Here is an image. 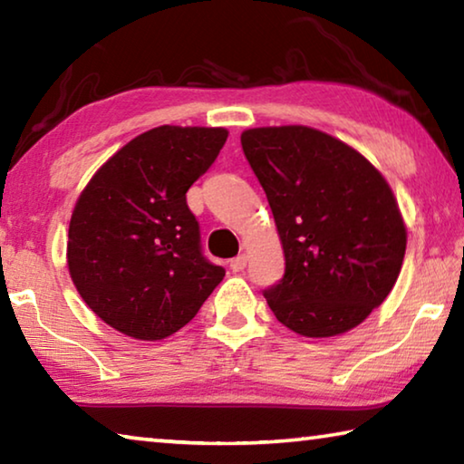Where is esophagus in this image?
Returning a JSON list of instances; mask_svg holds the SVG:
<instances>
[{
	"instance_id": "34e87169",
	"label": "esophagus",
	"mask_w": 464,
	"mask_h": 464,
	"mask_svg": "<svg viewBox=\"0 0 464 464\" xmlns=\"http://www.w3.org/2000/svg\"><path fill=\"white\" fill-rule=\"evenodd\" d=\"M246 266H247V254H241V256H237V257H233V260L229 262V268H231L233 272L246 270Z\"/></svg>"
}]
</instances>
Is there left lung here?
Masks as SVG:
<instances>
[{"mask_svg": "<svg viewBox=\"0 0 464 464\" xmlns=\"http://www.w3.org/2000/svg\"><path fill=\"white\" fill-rule=\"evenodd\" d=\"M241 145L285 251V276L264 293L268 307L298 335L350 332L403 266L407 227L389 182L354 147L303 124L247 129Z\"/></svg>", "mask_w": 464, "mask_h": 464, "instance_id": "8db88e82", "label": "left lung"}]
</instances>
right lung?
Wrapping results in <instances>:
<instances>
[{"label": "right lung", "mask_w": 464, "mask_h": 464, "mask_svg": "<svg viewBox=\"0 0 464 464\" xmlns=\"http://www.w3.org/2000/svg\"><path fill=\"white\" fill-rule=\"evenodd\" d=\"M227 137L223 127H155L121 147L82 190L69 221V276L116 332L169 337L223 280L221 266L200 254L186 192Z\"/></svg>", "instance_id": "1"}]
</instances>
